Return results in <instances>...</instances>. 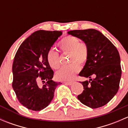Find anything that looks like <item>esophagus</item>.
<instances>
[{
	"instance_id": "34e87169",
	"label": "esophagus",
	"mask_w": 128,
	"mask_h": 128,
	"mask_svg": "<svg viewBox=\"0 0 128 128\" xmlns=\"http://www.w3.org/2000/svg\"><path fill=\"white\" fill-rule=\"evenodd\" d=\"M73 82H64V84H65L66 85H68V86H70L72 84Z\"/></svg>"
}]
</instances>
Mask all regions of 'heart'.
<instances>
[{"instance_id":"b5f03b06","label":"heart","mask_w":128,"mask_h":128,"mask_svg":"<svg viewBox=\"0 0 128 128\" xmlns=\"http://www.w3.org/2000/svg\"><path fill=\"white\" fill-rule=\"evenodd\" d=\"M63 53H69V65L60 68L56 72V78L62 81H71L78 74L80 66H84L88 58V48L87 44L80 42V40L74 36L64 37L58 44ZM48 62L52 69H58L60 66L59 54L54 49H50L46 54Z\"/></svg>"}]
</instances>
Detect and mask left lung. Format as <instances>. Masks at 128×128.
<instances>
[{
  "instance_id": "obj_1",
  "label": "left lung",
  "mask_w": 128,
  "mask_h": 128,
  "mask_svg": "<svg viewBox=\"0 0 128 128\" xmlns=\"http://www.w3.org/2000/svg\"><path fill=\"white\" fill-rule=\"evenodd\" d=\"M87 44L88 58L79 76L90 78L82 82L84 91L77 96L82 104L97 108L108 104L118 92L121 77L120 56L116 48L99 31L77 30L68 32ZM95 75L93 80L91 76Z\"/></svg>"
}]
</instances>
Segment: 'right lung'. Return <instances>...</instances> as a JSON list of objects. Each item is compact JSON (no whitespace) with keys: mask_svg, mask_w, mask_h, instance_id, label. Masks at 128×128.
Segmentation results:
<instances>
[{"mask_svg":"<svg viewBox=\"0 0 128 128\" xmlns=\"http://www.w3.org/2000/svg\"><path fill=\"white\" fill-rule=\"evenodd\" d=\"M62 34L60 31H36L16 51L12 66V87L20 104L28 109L37 112L47 107L56 87L61 84L52 80L54 72L46 54Z\"/></svg>","mask_w":128,"mask_h":128,"instance_id":"right-lung-1","label":"right lung"}]
</instances>
